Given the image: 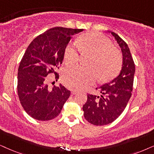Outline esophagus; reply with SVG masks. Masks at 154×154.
I'll use <instances>...</instances> for the list:
<instances>
[{"label": "esophagus", "instance_id": "34e87169", "mask_svg": "<svg viewBox=\"0 0 154 154\" xmlns=\"http://www.w3.org/2000/svg\"><path fill=\"white\" fill-rule=\"evenodd\" d=\"M71 92L72 94H76L78 93V91L76 90V89H72V90H71Z\"/></svg>", "mask_w": 154, "mask_h": 154}]
</instances>
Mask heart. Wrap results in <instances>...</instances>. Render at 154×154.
<instances>
[{"instance_id": "1", "label": "heart", "mask_w": 154, "mask_h": 154, "mask_svg": "<svg viewBox=\"0 0 154 154\" xmlns=\"http://www.w3.org/2000/svg\"><path fill=\"white\" fill-rule=\"evenodd\" d=\"M75 44H69L64 52V59L67 65L79 61V50L91 55L87 63L88 67L72 66L63 72V79L71 88L81 89L96 81H109L119 72L122 65V54L113 46L107 38L97 32L85 33L79 36Z\"/></svg>"}]
</instances>
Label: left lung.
I'll return each instance as SVG.
<instances>
[{
	"label": "left lung",
	"instance_id": "8db88e82",
	"mask_svg": "<svg viewBox=\"0 0 154 154\" xmlns=\"http://www.w3.org/2000/svg\"><path fill=\"white\" fill-rule=\"evenodd\" d=\"M111 33L116 39L123 54V65L119 75L110 82L96 88L100 96L87 94L83 105L84 116L90 124L106 125L115 121L123 112L133 91L135 64L129 48L117 34Z\"/></svg>",
	"mask_w": 154,
	"mask_h": 154
}]
</instances>
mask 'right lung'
Listing matches in <instances>:
<instances>
[{"mask_svg":"<svg viewBox=\"0 0 154 154\" xmlns=\"http://www.w3.org/2000/svg\"><path fill=\"white\" fill-rule=\"evenodd\" d=\"M82 29L55 27L40 34L30 42L23 56L17 72V94L20 104L28 115L39 121L57 117L70 91L63 85L49 88L47 76L59 74L64 52L74 34Z\"/></svg>","mask_w":154,"mask_h":154,"instance_id":"right-lung-1","label":"right lung"}]
</instances>
